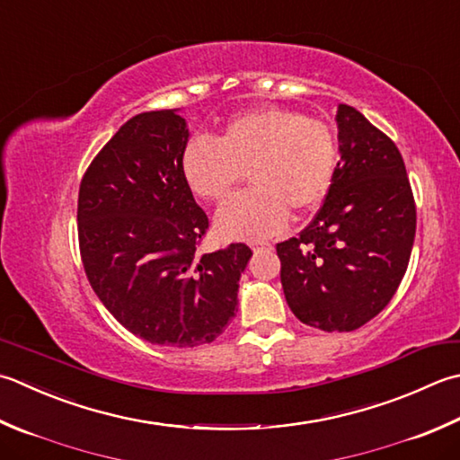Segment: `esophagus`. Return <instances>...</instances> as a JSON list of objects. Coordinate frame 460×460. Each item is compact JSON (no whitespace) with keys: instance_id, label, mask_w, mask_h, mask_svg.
I'll return each instance as SVG.
<instances>
[{"instance_id":"34e87169","label":"esophagus","mask_w":460,"mask_h":460,"mask_svg":"<svg viewBox=\"0 0 460 460\" xmlns=\"http://www.w3.org/2000/svg\"><path fill=\"white\" fill-rule=\"evenodd\" d=\"M265 247H271V243H255V245H253V251H259V249H265Z\"/></svg>"}]
</instances>
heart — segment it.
<instances>
[{"label": "heart", "instance_id": "b5f03b06", "mask_svg": "<svg viewBox=\"0 0 460 460\" xmlns=\"http://www.w3.org/2000/svg\"><path fill=\"white\" fill-rule=\"evenodd\" d=\"M337 137L327 123L281 107H259L225 125L217 137H193L181 173L201 199L223 201L247 173L251 189L215 215L223 239L259 241L295 215L319 209L335 181Z\"/></svg>", "mask_w": 460, "mask_h": 460}]
</instances>
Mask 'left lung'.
I'll list each match as a JSON object with an SVG mask.
<instances>
[{"instance_id":"obj_1","label":"left lung","mask_w":460,"mask_h":460,"mask_svg":"<svg viewBox=\"0 0 460 460\" xmlns=\"http://www.w3.org/2000/svg\"><path fill=\"white\" fill-rule=\"evenodd\" d=\"M339 165L325 203L299 237L277 243L287 305L321 331L376 317L407 271L417 209L397 146L358 113L337 110Z\"/></svg>"}]
</instances>
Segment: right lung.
<instances>
[{"mask_svg": "<svg viewBox=\"0 0 460 460\" xmlns=\"http://www.w3.org/2000/svg\"><path fill=\"white\" fill-rule=\"evenodd\" d=\"M189 141L177 110L131 117L79 185V251L92 289L151 345L211 343L235 317L245 243L199 253L209 227L181 173Z\"/></svg>", "mask_w": 460, "mask_h": 460, "instance_id": "right-lung-1", "label": "right lung"}]
</instances>
